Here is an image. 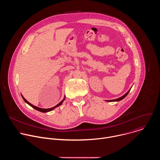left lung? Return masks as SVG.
Masks as SVG:
<instances>
[{
  "label": "left lung",
  "mask_w": 160,
  "mask_h": 160,
  "mask_svg": "<svg viewBox=\"0 0 160 160\" xmlns=\"http://www.w3.org/2000/svg\"><path fill=\"white\" fill-rule=\"evenodd\" d=\"M131 89V88H130ZM130 89L128 91V92L125 94V95H123V96H122V97H120V98H118V99H114V100H108L107 101L108 102H112V101H121V100H122L123 99H124L127 96V94H128V92H130Z\"/></svg>",
  "instance_id": "1"
}]
</instances>
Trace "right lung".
<instances>
[{
  "label": "right lung",
  "mask_w": 160,
  "mask_h": 160,
  "mask_svg": "<svg viewBox=\"0 0 160 160\" xmlns=\"http://www.w3.org/2000/svg\"><path fill=\"white\" fill-rule=\"evenodd\" d=\"M21 96H22V99H23V100L25 101V102H27L28 104H29L30 106H32V108H33L34 109H35L36 110H37V111H40V112H49V111H52V109H54V108H56V107H58V106H60V105H61V104L62 103V102L64 101V99L62 101H61L58 104H57L56 106H55L54 107H52V108H49V109H43V108H38V107H37V106H34V105H33V104H32L31 103H30L29 102H28L24 98H23V96H22V95H21Z\"/></svg>",
  "instance_id": "add662e5"
}]
</instances>
